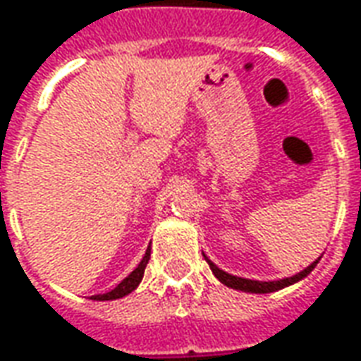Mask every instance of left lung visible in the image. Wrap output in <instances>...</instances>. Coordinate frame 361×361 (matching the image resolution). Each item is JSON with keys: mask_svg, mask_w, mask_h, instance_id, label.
<instances>
[{"mask_svg": "<svg viewBox=\"0 0 361 361\" xmlns=\"http://www.w3.org/2000/svg\"><path fill=\"white\" fill-rule=\"evenodd\" d=\"M204 255V259L208 261V265H210V269H212L214 277L224 283L226 287H230V289H235V290H243V293H255V295H265V293H275V290H281L285 289V287H289V285H295V283H299L300 279H305L307 275H309L310 271L317 267V263L320 261L314 259L310 263L309 267H305L302 271H299L297 275H290V277H283V279H277V281H257V279H245V277H238V275H232V273H228V271L220 269L216 263L208 259V255Z\"/></svg>", "mask_w": 361, "mask_h": 361, "instance_id": "obj_1", "label": "left lung"}]
</instances>
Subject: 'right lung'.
Returning <instances> with one entry per match:
<instances>
[{"label":"right lung","instance_id":"right-lung-1","mask_svg":"<svg viewBox=\"0 0 361 361\" xmlns=\"http://www.w3.org/2000/svg\"><path fill=\"white\" fill-rule=\"evenodd\" d=\"M149 257H151V245L147 247V252H145V255H143V259L139 261L137 267L131 271L128 277L121 281L116 289H111L109 293H104V295H94L92 299L94 300H116V299H121V297H126V295H129L131 290L137 289L139 283H141V279H143V273H145V267H147Z\"/></svg>","mask_w":361,"mask_h":361}]
</instances>
